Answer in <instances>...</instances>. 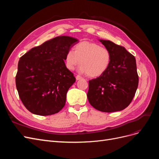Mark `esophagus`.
<instances>
[{
    "label": "esophagus",
    "mask_w": 159,
    "mask_h": 159,
    "mask_svg": "<svg viewBox=\"0 0 159 159\" xmlns=\"http://www.w3.org/2000/svg\"><path fill=\"white\" fill-rule=\"evenodd\" d=\"M81 79H83V78L81 76H80L79 75H78L76 76V80H81Z\"/></svg>",
    "instance_id": "obj_1"
}]
</instances>
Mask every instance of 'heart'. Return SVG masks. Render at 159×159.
<instances>
[{
    "label": "heart",
    "mask_w": 159,
    "mask_h": 159,
    "mask_svg": "<svg viewBox=\"0 0 159 159\" xmlns=\"http://www.w3.org/2000/svg\"><path fill=\"white\" fill-rule=\"evenodd\" d=\"M65 64L69 70L80 65L81 71L90 78H98L106 71L111 60L110 51L95 42L82 41L77 44L73 50L67 52Z\"/></svg>",
    "instance_id": "1"
}]
</instances>
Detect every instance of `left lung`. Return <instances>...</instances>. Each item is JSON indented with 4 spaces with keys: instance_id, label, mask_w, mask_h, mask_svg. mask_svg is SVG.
<instances>
[{
    "instance_id": "8db88e82",
    "label": "left lung",
    "mask_w": 159,
    "mask_h": 159,
    "mask_svg": "<svg viewBox=\"0 0 159 159\" xmlns=\"http://www.w3.org/2000/svg\"><path fill=\"white\" fill-rule=\"evenodd\" d=\"M111 54L107 70L89 81L87 94L89 103L100 111L115 112L131 103L138 87L135 57L123 46L109 40H100Z\"/></svg>"
}]
</instances>
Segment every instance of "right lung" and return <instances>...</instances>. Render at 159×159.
Masks as SVG:
<instances>
[{"mask_svg":"<svg viewBox=\"0 0 159 159\" xmlns=\"http://www.w3.org/2000/svg\"><path fill=\"white\" fill-rule=\"evenodd\" d=\"M78 40L57 36L36 46L20 57L16 86L25 107L42 116L58 113L64 107L66 94L75 81L64 58Z\"/></svg>","mask_w":159,"mask_h":159,"instance_id":"right-lung-1","label":"right lung"}]
</instances>
